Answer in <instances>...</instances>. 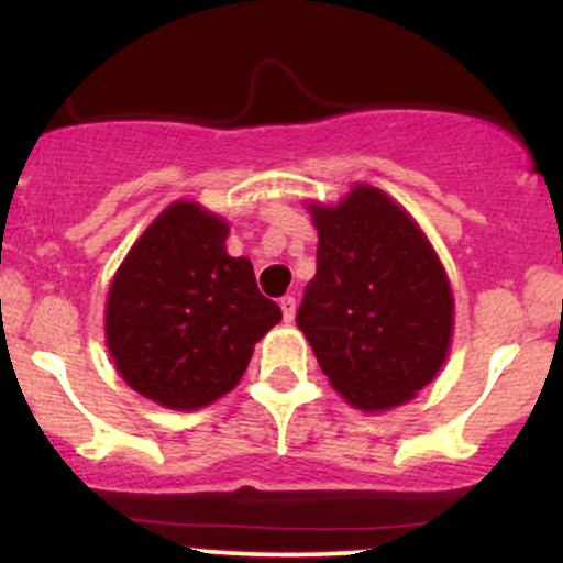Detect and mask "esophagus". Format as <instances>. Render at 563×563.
Returning <instances> with one entry per match:
<instances>
[{
    "label": "esophagus",
    "mask_w": 563,
    "mask_h": 563,
    "mask_svg": "<svg viewBox=\"0 0 563 563\" xmlns=\"http://www.w3.org/2000/svg\"><path fill=\"white\" fill-rule=\"evenodd\" d=\"M279 306H282V313H284V322H292V319H295V298H292V295H284Z\"/></svg>",
    "instance_id": "1"
}]
</instances>
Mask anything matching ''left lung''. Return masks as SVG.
I'll use <instances>...</instances> for the list:
<instances>
[{
	"label": "left lung",
	"mask_w": 563,
	"mask_h": 563,
	"mask_svg": "<svg viewBox=\"0 0 563 563\" xmlns=\"http://www.w3.org/2000/svg\"><path fill=\"white\" fill-rule=\"evenodd\" d=\"M317 276L298 328L330 384L362 410L395 408L424 389L449 354L453 298L424 233L376 187L313 207Z\"/></svg>",
	"instance_id": "1"
}]
</instances>
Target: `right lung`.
Instances as JSON below:
<instances>
[{"instance_id": "1", "label": "right lung", "mask_w": 563, "mask_h": 563, "mask_svg": "<svg viewBox=\"0 0 563 563\" xmlns=\"http://www.w3.org/2000/svg\"><path fill=\"white\" fill-rule=\"evenodd\" d=\"M228 225L172 203L129 252L107 300V346L131 389L166 408L214 402L244 376L252 349L282 319Z\"/></svg>"}]
</instances>
